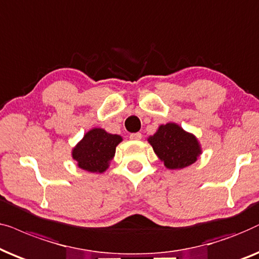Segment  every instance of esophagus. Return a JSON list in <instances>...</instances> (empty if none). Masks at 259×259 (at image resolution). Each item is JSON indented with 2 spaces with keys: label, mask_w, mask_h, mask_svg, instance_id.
Listing matches in <instances>:
<instances>
[{
  "label": "esophagus",
  "mask_w": 259,
  "mask_h": 259,
  "mask_svg": "<svg viewBox=\"0 0 259 259\" xmlns=\"http://www.w3.org/2000/svg\"><path fill=\"white\" fill-rule=\"evenodd\" d=\"M142 139V134L141 133H134V134H130V140H134V141H139Z\"/></svg>",
  "instance_id": "esophagus-1"
}]
</instances>
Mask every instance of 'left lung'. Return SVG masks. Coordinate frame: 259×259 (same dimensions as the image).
Masks as SVG:
<instances>
[{
  "label": "left lung",
  "mask_w": 259,
  "mask_h": 259,
  "mask_svg": "<svg viewBox=\"0 0 259 259\" xmlns=\"http://www.w3.org/2000/svg\"><path fill=\"white\" fill-rule=\"evenodd\" d=\"M148 142L168 169L188 167L201 154L198 139L193 134L185 132L177 123L162 124L153 136H149Z\"/></svg>",
  "instance_id": "8db88e82"
}]
</instances>
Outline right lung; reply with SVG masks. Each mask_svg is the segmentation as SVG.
<instances>
[{
	"label": "right lung",
	"instance_id": "add662e5",
	"mask_svg": "<svg viewBox=\"0 0 259 259\" xmlns=\"http://www.w3.org/2000/svg\"><path fill=\"white\" fill-rule=\"evenodd\" d=\"M120 142L122 137L119 135H112L101 127H94L73 148L72 157L81 169L91 173H104Z\"/></svg>",
	"mask_w": 259,
	"mask_h": 259
}]
</instances>
